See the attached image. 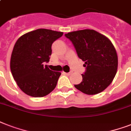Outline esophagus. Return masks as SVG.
I'll return each instance as SVG.
<instances>
[{
  "mask_svg": "<svg viewBox=\"0 0 131 131\" xmlns=\"http://www.w3.org/2000/svg\"><path fill=\"white\" fill-rule=\"evenodd\" d=\"M64 74H65V75H70L72 73L71 72H69V73H65V72H63Z\"/></svg>",
  "mask_w": 131,
  "mask_h": 131,
  "instance_id": "obj_1",
  "label": "esophagus"
}]
</instances>
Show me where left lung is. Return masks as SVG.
Listing matches in <instances>:
<instances>
[{
  "instance_id": "8db88e82",
  "label": "left lung",
  "mask_w": 131,
  "mask_h": 131,
  "mask_svg": "<svg viewBox=\"0 0 131 131\" xmlns=\"http://www.w3.org/2000/svg\"><path fill=\"white\" fill-rule=\"evenodd\" d=\"M65 37L71 41L78 57L86 67V71L82 74V82L75 87L88 95L103 91L111 84L118 69V55L112 41L90 29L71 32Z\"/></svg>"
}]
</instances>
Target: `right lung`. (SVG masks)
Wrapping results in <instances>:
<instances>
[{
	"label": "right lung",
	"instance_id": "right-lung-1",
	"mask_svg": "<svg viewBox=\"0 0 131 131\" xmlns=\"http://www.w3.org/2000/svg\"><path fill=\"white\" fill-rule=\"evenodd\" d=\"M62 32L40 28L24 34L13 47L10 68L17 86L27 95L43 97L53 91L61 73L45 67L51 54V45Z\"/></svg>",
	"mask_w": 131,
	"mask_h": 131
}]
</instances>
